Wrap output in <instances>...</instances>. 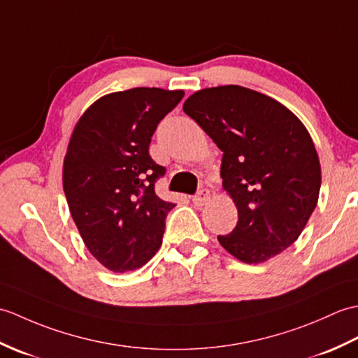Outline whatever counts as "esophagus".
Segmentation results:
<instances>
[{
  "instance_id": "34e87169",
  "label": "esophagus",
  "mask_w": 358,
  "mask_h": 358,
  "mask_svg": "<svg viewBox=\"0 0 358 358\" xmlns=\"http://www.w3.org/2000/svg\"><path fill=\"white\" fill-rule=\"evenodd\" d=\"M210 202V192L206 188H202L199 189V193H197L194 197H193V203L196 206H203Z\"/></svg>"
}]
</instances>
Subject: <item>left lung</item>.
<instances>
[{
  "label": "left lung",
  "instance_id": "1",
  "mask_svg": "<svg viewBox=\"0 0 358 358\" xmlns=\"http://www.w3.org/2000/svg\"><path fill=\"white\" fill-rule=\"evenodd\" d=\"M182 108L224 153L222 185L239 220L219 243L250 265L287 250L311 217L322 184L303 122L279 101L242 85L197 90Z\"/></svg>",
  "mask_w": 358,
  "mask_h": 358
}]
</instances>
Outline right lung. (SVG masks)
Segmentation results:
<instances>
[{"label": "right lung", "instance_id": "right-lung-1", "mask_svg": "<svg viewBox=\"0 0 358 358\" xmlns=\"http://www.w3.org/2000/svg\"><path fill=\"white\" fill-rule=\"evenodd\" d=\"M184 94L156 87L108 93L71 131L62 187L87 250L110 271H134L161 248L174 203L155 193L165 169L148 155V145L159 121Z\"/></svg>", "mask_w": 358, "mask_h": 358}]
</instances>
